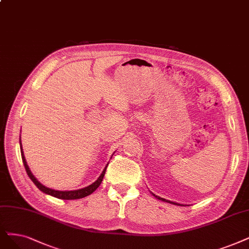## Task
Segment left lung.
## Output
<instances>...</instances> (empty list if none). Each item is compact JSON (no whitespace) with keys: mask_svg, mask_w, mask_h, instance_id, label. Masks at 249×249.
Returning a JSON list of instances; mask_svg holds the SVG:
<instances>
[{"mask_svg":"<svg viewBox=\"0 0 249 249\" xmlns=\"http://www.w3.org/2000/svg\"><path fill=\"white\" fill-rule=\"evenodd\" d=\"M152 195H153L155 198H157L158 200H161V201H164V202H167V203H173V204H175V205H183V204L177 203V202H174V201H171V200H166V199H164V198H161V197H159V196H156V195H155V194H153V193H152Z\"/></svg>","mask_w":249,"mask_h":249,"instance_id":"1","label":"left lung"}]
</instances>
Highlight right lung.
<instances>
[{"instance_id": "add662e5", "label": "right lung", "mask_w": 249, "mask_h": 249, "mask_svg": "<svg viewBox=\"0 0 249 249\" xmlns=\"http://www.w3.org/2000/svg\"><path fill=\"white\" fill-rule=\"evenodd\" d=\"M19 142H20V151H21V157H22V161H23V164H24V167H25V171L29 177V178L35 183V185L41 190L42 192L48 194V195H51L53 197H56V198H59V199H64V200H72V199H79V198H84L88 195L92 194L96 189L100 186L103 178H104V175H105V172H106V168H107V165L105 166V168L103 170L102 174L100 175V177H99L97 178V181H95L93 184L89 185L88 187H85V188H82V189H78V190H72V191H58V190H54V189H50L46 186H44L43 184L39 183L36 178L33 175V173L31 172V170H29V167L26 163V160H25V157H24V153H23V149H22V144H21V137L20 139H19Z\"/></svg>"}]
</instances>
